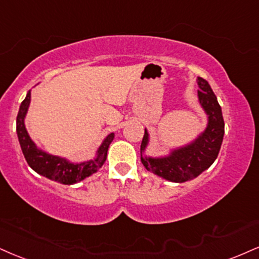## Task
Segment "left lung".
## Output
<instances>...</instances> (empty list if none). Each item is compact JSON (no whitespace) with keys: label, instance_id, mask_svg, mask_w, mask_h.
Returning a JSON list of instances; mask_svg holds the SVG:
<instances>
[{"label":"left lung","instance_id":"obj_1","mask_svg":"<svg viewBox=\"0 0 259 259\" xmlns=\"http://www.w3.org/2000/svg\"><path fill=\"white\" fill-rule=\"evenodd\" d=\"M198 98L201 107L207 114L206 129L188 145L172 149L166 157L152 158L143 155L147 148L149 135L145 129L141 143V161L143 166L170 182L182 183L200 175L212 165L220 153L224 135V120L222 110L213 94L210 84L198 77Z\"/></svg>","mask_w":259,"mask_h":259}]
</instances>
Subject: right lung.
I'll return each mask as SVG.
<instances>
[{
	"label": "right lung",
	"instance_id": "add662e5",
	"mask_svg": "<svg viewBox=\"0 0 259 259\" xmlns=\"http://www.w3.org/2000/svg\"><path fill=\"white\" fill-rule=\"evenodd\" d=\"M31 101V90L27 93L26 98L21 102L19 112L17 116V134L23 154L26 159L27 164L37 174L47 177V179L57 181L62 185H73V183L80 182L87 177L95 174L100 167L104 165L107 158V151L111 142L114 139V133L106 136L102 141L94 159L83 163H71L67 159L57 155H52L47 152L42 151L36 146V143L31 140L25 127V116L29 110Z\"/></svg>",
	"mask_w": 259,
	"mask_h": 259
}]
</instances>
